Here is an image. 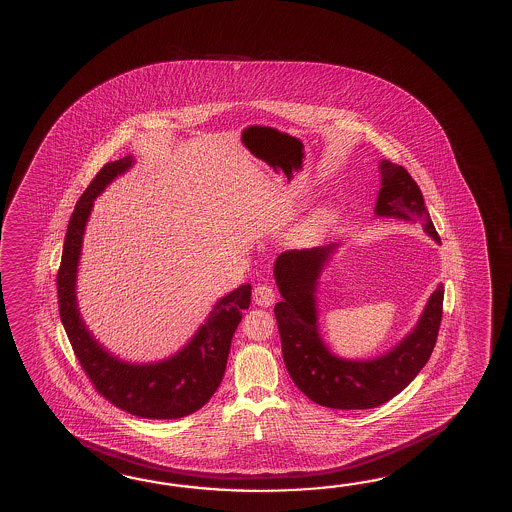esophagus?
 Segmentation results:
<instances>
[{"instance_id":"esophagus-1","label":"esophagus","mask_w":512,"mask_h":512,"mask_svg":"<svg viewBox=\"0 0 512 512\" xmlns=\"http://www.w3.org/2000/svg\"><path fill=\"white\" fill-rule=\"evenodd\" d=\"M253 301L259 306H264V308L272 306L275 303V292H273L272 286L270 284H257L253 288Z\"/></svg>"}]
</instances>
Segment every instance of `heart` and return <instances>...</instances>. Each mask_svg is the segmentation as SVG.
Segmentation results:
<instances>
[{
    "label": "heart",
    "instance_id": "1",
    "mask_svg": "<svg viewBox=\"0 0 512 512\" xmlns=\"http://www.w3.org/2000/svg\"><path fill=\"white\" fill-rule=\"evenodd\" d=\"M328 211L326 209H317V211H313L310 217H306V219L295 228V235L297 237H301V239H306V237H312L315 235L317 231L323 228L324 224H326V220H328Z\"/></svg>",
    "mask_w": 512,
    "mask_h": 512
}]
</instances>
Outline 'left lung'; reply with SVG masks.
<instances>
[{
    "label": "left lung",
    "mask_w": 512,
    "mask_h": 512,
    "mask_svg": "<svg viewBox=\"0 0 512 512\" xmlns=\"http://www.w3.org/2000/svg\"><path fill=\"white\" fill-rule=\"evenodd\" d=\"M379 173L376 217L421 222L428 237L441 244L421 189L407 169L381 160ZM337 248L339 244L332 242L312 250L284 251L275 261L273 275L282 301L275 304L273 312L281 334L284 365L295 386L321 407H379L405 390L427 365L438 339L445 288L439 282L416 326L385 354L372 359L339 357L324 343L317 308L319 279Z\"/></svg>",
    "instance_id": "1"
}]
</instances>
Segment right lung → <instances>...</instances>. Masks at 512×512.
<instances>
[{
    "mask_svg": "<svg viewBox=\"0 0 512 512\" xmlns=\"http://www.w3.org/2000/svg\"><path fill=\"white\" fill-rule=\"evenodd\" d=\"M133 164L135 158L131 155L105 164L74 206L56 277L60 319L85 374L107 401L138 418H184L204 407L219 388L226 372L231 339L242 312L250 308L251 286L242 284L220 297L188 343L162 361L129 363L96 341L80 315L76 299L85 226L96 197Z\"/></svg>",
    "mask_w": 512,
    "mask_h": 512,
    "instance_id": "right-lung-1",
    "label": "right lung"
}]
</instances>
